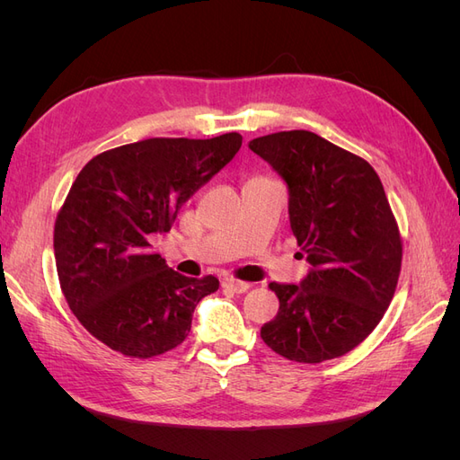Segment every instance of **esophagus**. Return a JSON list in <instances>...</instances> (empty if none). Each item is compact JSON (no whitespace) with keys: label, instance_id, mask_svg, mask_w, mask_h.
Returning <instances> with one entry per match:
<instances>
[{"label":"esophagus","instance_id":"esophagus-1","mask_svg":"<svg viewBox=\"0 0 460 460\" xmlns=\"http://www.w3.org/2000/svg\"><path fill=\"white\" fill-rule=\"evenodd\" d=\"M222 288L234 291V294H245V291L252 288V284L243 280H235V278H225V280H222Z\"/></svg>","mask_w":460,"mask_h":460}]
</instances>
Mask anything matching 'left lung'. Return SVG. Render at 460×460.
I'll return each mask as SVG.
<instances>
[{"mask_svg":"<svg viewBox=\"0 0 460 460\" xmlns=\"http://www.w3.org/2000/svg\"><path fill=\"white\" fill-rule=\"evenodd\" d=\"M249 149L286 180L291 232L313 264L301 284H269L280 309L261 338L305 365L349 353L384 318L401 272L402 242L380 178L309 130L261 136Z\"/></svg>","mask_w":460,"mask_h":460,"instance_id":"8db88e82","label":"left lung"}]
</instances>
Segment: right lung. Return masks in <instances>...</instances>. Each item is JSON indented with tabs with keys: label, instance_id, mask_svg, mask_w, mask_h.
Segmentation results:
<instances>
[{
	"label": "right lung",
	"instance_id": "obj_1",
	"mask_svg": "<svg viewBox=\"0 0 460 460\" xmlns=\"http://www.w3.org/2000/svg\"><path fill=\"white\" fill-rule=\"evenodd\" d=\"M240 147L238 132L149 137L107 149L80 171L55 218L53 249L68 307L95 340L151 358L188 338L193 309L218 278L169 269L151 242Z\"/></svg>",
	"mask_w": 460,
	"mask_h": 460
}]
</instances>
